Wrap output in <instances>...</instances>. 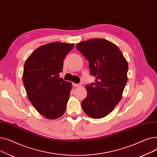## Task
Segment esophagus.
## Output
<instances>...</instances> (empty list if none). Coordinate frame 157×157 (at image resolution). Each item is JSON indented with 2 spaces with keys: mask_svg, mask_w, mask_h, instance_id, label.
Instances as JSON below:
<instances>
[{
  "mask_svg": "<svg viewBox=\"0 0 157 157\" xmlns=\"http://www.w3.org/2000/svg\"><path fill=\"white\" fill-rule=\"evenodd\" d=\"M74 86H76V87H77V88L81 87V86H82L81 84H74Z\"/></svg>",
  "mask_w": 157,
  "mask_h": 157,
  "instance_id": "esophagus-1",
  "label": "esophagus"
}]
</instances>
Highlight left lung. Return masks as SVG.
Instances as JSON below:
<instances>
[{
    "mask_svg": "<svg viewBox=\"0 0 157 157\" xmlns=\"http://www.w3.org/2000/svg\"><path fill=\"white\" fill-rule=\"evenodd\" d=\"M89 61L95 83L85 86L87 95L81 102L84 112L94 119L108 115L121 99L127 82L128 62L119 48L101 38L83 41L76 45Z\"/></svg>",
    "mask_w": 157,
    "mask_h": 157,
    "instance_id": "8db88e82",
    "label": "left lung"
}]
</instances>
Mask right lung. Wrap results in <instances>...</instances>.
<instances>
[{"instance_id":"add662e5","label":"right lung","mask_w":157,"mask_h":157,"mask_svg":"<svg viewBox=\"0 0 157 157\" xmlns=\"http://www.w3.org/2000/svg\"><path fill=\"white\" fill-rule=\"evenodd\" d=\"M74 44L55 42L41 46L25 63L23 82L29 100L44 117L55 120L64 114L72 84L59 78L63 60Z\"/></svg>"}]
</instances>
